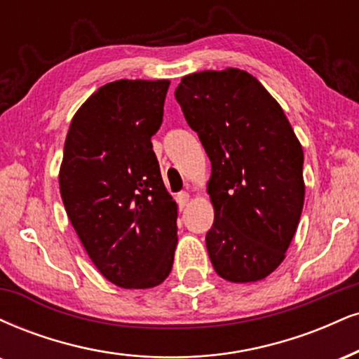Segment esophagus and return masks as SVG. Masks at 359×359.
I'll list each match as a JSON object with an SVG mask.
<instances>
[{"label": "esophagus", "instance_id": "1", "mask_svg": "<svg viewBox=\"0 0 359 359\" xmlns=\"http://www.w3.org/2000/svg\"><path fill=\"white\" fill-rule=\"evenodd\" d=\"M189 198H191V196L187 192H179L177 194V204L180 207H185L189 204Z\"/></svg>", "mask_w": 359, "mask_h": 359}]
</instances>
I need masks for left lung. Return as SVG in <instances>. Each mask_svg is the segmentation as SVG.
Instances as JSON below:
<instances>
[{"mask_svg":"<svg viewBox=\"0 0 359 359\" xmlns=\"http://www.w3.org/2000/svg\"><path fill=\"white\" fill-rule=\"evenodd\" d=\"M175 98L212 167L205 245L215 273L231 283L264 279L303 212V147L279 103L239 68L184 76Z\"/></svg>","mask_w":359,"mask_h":359,"instance_id":"obj_1","label":"left lung"}]
</instances>
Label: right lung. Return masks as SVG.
Wrapping results in <instances>:
<instances>
[{"label":"right lung","mask_w":359,"mask_h":359,"mask_svg":"<svg viewBox=\"0 0 359 359\" xmlns=\"http://www.w3.org/2000/svg\"><path fill=\"white\" fill-rule=\"evenodd\" d=\"M168 80H116L76 111L65 140L60 194L97 269L127 289L154 287L172 271L177 204L150 138Z\"/></svg>","instance_id":"obj_1"}]
</instances>
